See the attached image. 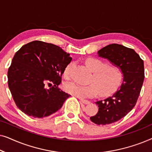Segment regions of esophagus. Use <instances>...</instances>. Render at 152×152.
I'll use <instances>...</instances> for the list:
<instances>
[{"mask_svg": "<svg viewBox=\"0 0 152 152\" xmlns=\"http://www.w3.org/2000/svg\"><path fill=\"white\" fill-rule=\"evenodd\" d=\"M80 102L84 104H90V102L88 100H86V99H81Z\"/></svg>", "mask_w": 152, "mask_h": 152, "instance_id": "1", "label": "esophagus"}]
</instances>
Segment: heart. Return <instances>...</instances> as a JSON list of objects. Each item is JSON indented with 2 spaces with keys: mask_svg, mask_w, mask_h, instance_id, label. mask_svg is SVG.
Here are the masks:
<instances>
[{
  "mask_svg": "<svg viewBox=\"0 0 152 152\" xmlns=\"http://www.w3.org/2000/svg\"><path fill=\"white\" fill-rule=\"evenodd\" d=\"M87 67L93 72L91 84L82 86L70 82L64 84V89L66 93L78 98L93 97L97 91L101 95L111 94L117 88L122 79V72L116 64H105L102 60L91 57L86 60ZM71 65L66 66L64 71V77H68Z\"/></svg>",
  "mask_w": 152,
  "mask_h": 152,
  "instance_id": "1",
  "label": "heart"
}]
</instances>
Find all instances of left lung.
Masks as SVG:
<instances>
[{"label": "left lung", "instance_id": "left-lung-1", "mask_svg": "<svg viewBox=\"0 0 152 152\" xmlns=\"http://www.w3.org/2000/svg\"><path fill=\"white\" fill-rule=\"evenodd\" d=\"M97 54L116 64L123 74L120 88L111 97L96 102L98 112L90 118L95 124L105 125L118 121L135 107L145 78L144 62L134 50L117 43L102 48Z\"/></svg>", "mask_w": 152, "mask_h": 152}]
</instances>
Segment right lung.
<instances>
[{"instance_id": "obj_1", "label": "right lung", "mask_w": 152, "mask_h": 152, "mask_svg": "<svg viewBox=\"0 0 152 152\" xmlns=\"http://www.w3.org/2000/svg\"><path fill=\"white\" fill-rule=\"evenodd\" d=\"M71 60L70 54L52 43L34 41L23 45L7 72L8 86L18 109L38 118L61 109L70 95L58 86Z\"/></svg>"}]
</instances>
